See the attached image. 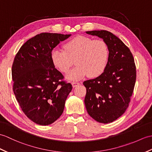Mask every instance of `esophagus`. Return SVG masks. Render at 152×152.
Returning a JSON list of instances; mask_svg holds the SVG:
<instances>
[{
    "label": "esophagus",
    "instance_id": "1",
    "mask_svg": "<svg viewBox=\"0 0 152 152\" xmlns=\"http://www.w3.org/2000/svg\"><path fill=\"white\" fill-rule=\"evenodd\" d=\"M71 83H72V86L73 87H75L79 86V85H80V83L77 82H71Z\"/></svg>",
    "mask_w": 152,
    "mask_h": 152
}]
</instances>
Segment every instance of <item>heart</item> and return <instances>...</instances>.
Masks as SVG:
<instances>
[{
    "instance_id": "1",
    "label": "heart",
    "mask_w": 152,
    "mask_h": 152,
    "mask_svg": "<svg viewBox=\"0 0 152 152\" xmlns=\"http://www.w3.org/2000/svg\"><path fill=\"white\" fill-rule=\"evenodd\" d=\"M63 48L64 51L53 49L50 57L54 65L63 73L69 72L75 59L76 66L66 76L69 80H80L87 75L97 77L106 67L109 49L103 40L77 36L66 43Z\"/></svg>"
}]
</instances>
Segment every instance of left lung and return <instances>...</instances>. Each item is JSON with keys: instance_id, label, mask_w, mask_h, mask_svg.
I'll return each instance as SVG.
<instances>
[{"instance_id": "obj_1", "label": "left lung", "mask_w": 152, "mask_h": 152, "mask_svg": "<svg viewBox=\"0 0 152 152\" xmlns=\"http://www.w3.org/2000/svg\"><path fill=\"white\" fill-rule=\"evenodd\" d=\"M86 34L102 38L109 49L104 72L83 82L88 114L96 121L107 124L122 116L128 107L136 81L135 62L128 47L110 31L93 30Z\"/></svg>"}]
</instances>
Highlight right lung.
I'll return each mask as SVG.
<instances>
[{"mask_svg":"<svg viewBox=\"0 0 152 152\" xmlns=\"http://www.w3.org/2000/svg\"><path fill=\"white\" fill-rule=\"evenodd\" d=\"M71 34L41 33L30 39L19 49L12 65L13 90L24 114L41 126L52 124L64 110L72 87L61 81L51 52Z\"/></svg>","mask_w":152,"mask_h":152,"instance_id":"add662e5","label":"right lung"}]
</instances>
